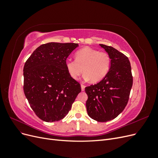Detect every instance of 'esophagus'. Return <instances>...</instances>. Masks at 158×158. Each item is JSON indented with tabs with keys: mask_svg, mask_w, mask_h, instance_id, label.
<instances>
[{
	"mask_svg": "<svg viewBox=\"0 0 158 158\" xmlns=\"http://www.w3.org/2000/svg\"><path fill=\"white\" fill-rule=\"evenodd\" d=\"M81 88H82V90L84 91L85 89V85H84L83 84H81Z\"/></svg>",
	"mask_w": 158,
	"mask_h": 158,
	"instance_id": "1",
	"label": "esophagus"
}]
</instances>
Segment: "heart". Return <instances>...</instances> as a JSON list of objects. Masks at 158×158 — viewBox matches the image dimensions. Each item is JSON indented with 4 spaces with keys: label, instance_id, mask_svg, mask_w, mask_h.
I'll return each mask as SVG.
<instances>
[{
    "label": "heart",
    "instance_id": "1",
    "mask_svg": "<svg viewBox=\"0 0 158 158\" xmlns=\"http://www.w3.org/2000/svg\"><path fill=\"white\" fill-rule=\"evenodd\" d=\"M111 63V56L108 52L86 47L76 52L75 60H66V67L73 79H78L84 70V78L96 83L106 77Z\"/></svg>",
    "mask_w": 158,
    "mask_h": 158
}]
</instances>
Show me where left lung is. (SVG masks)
<instances>
[{
  "instance_id": "obj_1",
  "label": "left lung",
  "mask_w": 158,
  "mask_h": 158,
  "mask_svg": "<svg viewBox=\"0 0 158 158\" xmlns=\"http://www.w3.org/2000/svg\"><path fill=\"white\" fill-rule=\"evenodd\" d=\"M111 56V67L102 81L85 88L89 117L98 122L116 118L128 103L133 77L128 57L111 46L100 44Z\"/></svg>"
}]
</instances>
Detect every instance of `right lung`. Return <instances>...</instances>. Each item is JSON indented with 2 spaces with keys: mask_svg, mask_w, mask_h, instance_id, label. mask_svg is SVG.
<instances>
[{
  "mask_svg": "<svg viewBox=\"0 0 158 158\" xmlns=\"http://www.w3.org/2000/svg\"><path fill=\"white\" fill-rule=\"evenodd\" d=\"M78 46L51 42L38 47L23 66V92L31 108L41 120L63 119L81 92L78 82L69 74L67 57Z\"/></svg>",
  "mask_w": 158,
  "mask_h": 158,
  "instance_id": "add662e5",
  "label": "right lung"
}]
</instances>
